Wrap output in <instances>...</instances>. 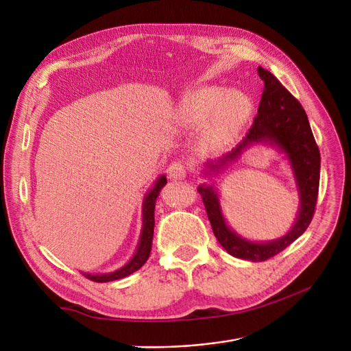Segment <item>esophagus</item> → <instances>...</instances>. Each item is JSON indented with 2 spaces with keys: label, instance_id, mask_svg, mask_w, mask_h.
<instances>
[{
  "label": "esophagus",
  "instance_id": "esophagus-1",
  "mask_svg": "<svg viewBox=\"0 0 351 351\" xmlns=\"http://www.w3.org/2000/svg\"><path fill=\"white\" fill-rule=\"evenodd\" d=\"M168 175H169V178L173 179V180H182V179H185V178H186V169H185V166H183V165L179 163V162L172 163V165L169 166V168H168Z\"/></svg>",
  "mask_w": 351,
  "mask_h": 351
}]
</instances>
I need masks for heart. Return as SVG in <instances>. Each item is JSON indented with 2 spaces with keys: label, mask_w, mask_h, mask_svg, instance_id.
<instances>
[{
  "label": "heart",
  "mask_w": 351,
  "mask_h": 351,
  "mask_svg": "<svg viewBox=\"0 0 351 351\" xmlns=\"http://www.w3.org/2000/svg\"><path fill=\"white\" fill-rule=\"evenodd\" d=\"M252 109L253 102L245 92L210 85L183 98L179 105V115L182 121L191 125L205 122L209 117L204 139L212 147H222L242 131Z\"/></svg>",
  "instance_id": "obj_1"
}]
</instances>
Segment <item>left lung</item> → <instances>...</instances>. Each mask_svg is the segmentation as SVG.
Instances as JSON below:
<instances>
[{"label": "left lung", "instance_id": "left-lung-1", "mask_svg": "<svg viewBox=\"0 0 351 351\" xmlns=\"http://www.w3.org/2000/svg\"><path fill=\"white\" fill-rule=\"evenodd\" d=\"M257 73L265 88L252 128L229 154L204 163L202 175L209 182L197 186L217 242L233 257L249 262L270 259L304 233L315 213L320 180V152L303 106L267 69L259 66ZM253 144L271 145L287 158L300 192L301 205L293 226L285 237L267 243L249 241L228 226L211 179Z\"/></svg>", "mask_w": 351, "mask_h": 351}]
</instances>
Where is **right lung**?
Masks as SVG:
<instances>
[{"label": "right lung", "mask_w": 351, "mask_h": 351, "mask_svg": "<svg viewBox=\"0 0 351 351\" xmlns=\"http://www.w3.org/2000/svg\"><path fill=\"white\" fill-rule=\"evenodd\" d=\"M168 183L165 175L158 176L155 180L154 186L146 192L143 202H142V229H141V236L139 241L135 249V253L132 254L131 259L128 261L122 267L117 269L115 271L110 273H85L82 271L84 276H86L88 279L92 282H98V283H106V282H114L126 278V276L135 273L139 270L145 262L147 261V257L151 254L152 249V239H154V226H155V205H156V197L159 196L160 189Z\"/></svg>", "instance_id": "1"}]
</instances>
